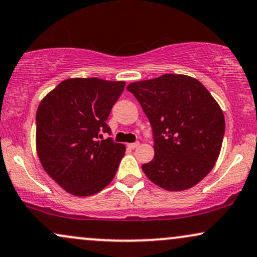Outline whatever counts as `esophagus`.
<instances>
[{
	"label": "esophagus",
	"mask_w": 257,
	"mask_h": 257,
	"mask_svg": "<svg viewBox=\"0 0 257 257\" xmlns=\"http://www.w3.org/2000/svg\"><path fill=\"white\" fill-rule=\"evenodd\" d=\"M139 142H133V144H128V147L131 148V150H134V148H137V147H139Z\"/></svg>",
	"instance_id": "obj_1"
}]
</instances>
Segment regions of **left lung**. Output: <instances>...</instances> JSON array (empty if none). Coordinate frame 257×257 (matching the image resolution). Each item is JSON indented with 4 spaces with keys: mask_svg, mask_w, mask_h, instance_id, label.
<instances>
[{
    "mask_svg": "<svg viewBox=\"0 0 257 257\" xmlns=\"http://www.w3.org/2000/svg\"><path fill=\"white\" fill-rule=\"evenodd\" d=\"M154 134V158L142 170L169 191L193 188L214 168L220 154L225 118L208 89L183 74L132 82Z\"/></svg>",
    "mask_w": 257,
    "mask_h": 257,
    "instance_id": "8db88e82",
    "label": "left lung"
}]
</instances>
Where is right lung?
I'll return each instance as SVG.
<instances>
[{
  "mask_svg": "<svg viewBox=\"0 0 257 257\" xmlns=\"http://www.w3.org/2000/svg\"><path fill=\"white\" fill-rule=\"evenodd\" d=\"M124 81L98 78L63 80L37 110L36 148L43 169L62 189L91 196L115 177L125 146L99 133L124 89Z\"/></svg>",
  "mask_w": 257,
  "mask_h": 257,
  "instance_id": "right-lung-1",
  "label": "right lung"
}]
</instances>
